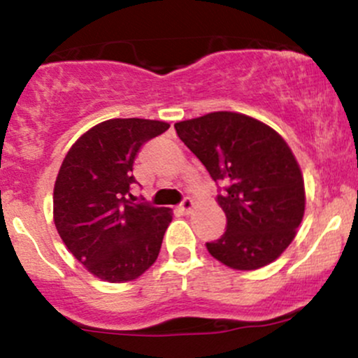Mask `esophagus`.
Masks as SVG:
<instances>
[{
	"instance_id": "1",
	"label": "esophagus",
	"mask_w": 358,
	"mask_h": 358,
	"mask_svg": "<svg viewBox=\"0 0 358 358\" xmlns=\"http://www.w3.org/2000/svg\"><path fill=\"white\" fill-rule=\"evenodd\" d=\"M193 208V200L190 199V196H187V199L182 200V203L178 205V210L183 212V213H190Z\"/></svg>"
}]
</instances>
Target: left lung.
I'll return each instance as SVG.
<instances>
[{"label":"left lung","mask_w":358,"mask_h":358,"mask_svg":"<svg viewBox=\"0 0 358 358\" xmlns=\"http://www.w3.org/2000/svg\"><path fill=\"white\" fill-rule=\"evenodd\" d=\"M176 134L220 185L227 231L207 250L232 269L252 271L282 254L305 213V183L289 146L274 129L239 113L176 122Z\"/></svg>","instance_id":"left-lung-1"}]
</instances>
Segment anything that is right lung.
I'll use <instances>...</instances> for the list:
<instances>
[{
	"label": "right lung",
	"instance_id": "obj_1",
	"mask_svg": "<svg viewBox=\"0 0 358 358\" xmlns=\"http://www.w3.org/2000/svg\"><path fill=\"white\" fill-rule=\"evenodd\" d=\"M170 127L151 119H109L73 143L53 188V222L67 249L94 276L126 282L158 257L171 210L134 202V159Z\"/></svg>",
	"mask_w": 358,
	"mask_h": 358
}]
</instances>
